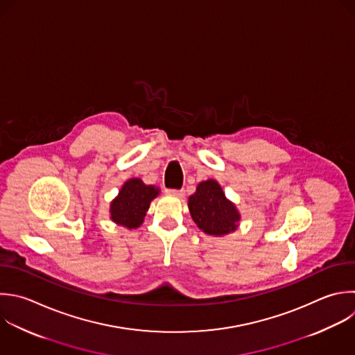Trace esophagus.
<instances>
[{
	"label": "esophagus",
	"instance_id": "obj_1",
	"mask_svg": "<svg viewBox=\"0 0 355 355\" xmlns=\"http://www.w3.org/2000/svg\"><path fill=\"white\" fill-rule=\"evenodd\" d=\"M166 193L175 197H183L184 196V190L183 189H166Z\"/></svg>",
	"mask_w": 355,
	"mask_h": 355
}]
</instances>
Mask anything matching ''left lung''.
<instances>
[{
  "mask_svg": "<svg viewBox=\"0 0 355 355\" xmlns=\"http://www.w3.org/2000/svg\"><path fill=\"white\" fill-rule=\"evenodd\" d=\"M189 209L196 225L212 236L227 234L237 227L240 215L236 207L225 197L215 180L201 182L189 197Z\"/></svg>",
  "mask_w": 355,
  "mask_h": 355,
  "instance_id": "left-lung-1",
  "label": "left lung"
}]
</instances>
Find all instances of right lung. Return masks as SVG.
Returning a JSON list of instances; mask_svg holds the SVG:
<instances>
[{
  "mask_svg": "<svg viewBox=\"0 0 355 355\" xmlns=\"http://www.w3.org/2000/svg\"><path fill=\"white\" fill-rule=\"evenodd\" d=\"M158 194V189L144 184L141 179L128 180L121 189L118 197L111 202V219L129 229L139 227L144 220L151 200Z\"/></svg>",
  "mask_w": 355,
  "mask_h": 355,
  "instance_id": "1",
  "label": "right lung"
}]
</instances>
